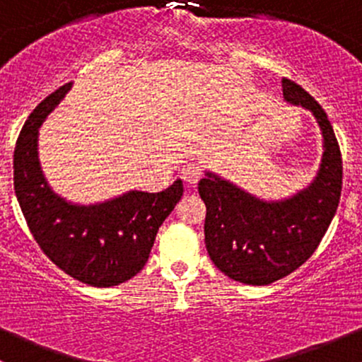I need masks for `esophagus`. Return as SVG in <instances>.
I'll return each instance as SVG.
<instances>
[{"mask_svg": "<svg viewBox=\"0 0 362 362\" xmlns=\"http://www.w3.org/2000/svg\"><path fill=\"white\" fill-rule=\"evenodd\" d=\"M202 177V169H200L199 163H188V165L182 167V180L188 185H197Z\"/></svg>", "mask_w": 362, "mask_h": 362, "instance_id": "1", "label": "esophagus"}]
</instances>
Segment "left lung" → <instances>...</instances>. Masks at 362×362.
<instances>
[{
	"instance_id": "left-lung-1",
	"label": "left lung",
	"mask_w": 362,
	"mask_h": 362,
	"mask_svg": "<svg viewBox=\"0 0 362 362\" xmlns=\"http://www.w3.org/2000/svg\"><path fill=\"white\" fill-rule=\"evenodd\" d=\"M282 94L310 110L322 130L324 153L310 186L267 202L212 173L199 181L209 256L218 270L244 284H272L300 268L315 252L340 202L344 167L326 111L289 78L282 80Z\"/></svg>"
}]
</instances>
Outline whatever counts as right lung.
<instances>
[{"label": "right lung", "mask_w": 362, "mask_h": 362, "mask_svg": "<svg viewBox=\"0 0 362 362\" xmlns=\"http://www.w3.org/2000/svg\"><path fill=\"white\" fill-rule=\"evenodd\" d=\"M71 83L35 107L13 151V188L40 249L83 284L111 288L139 274L160 225L182 197L181 180L160 193L132 192L95 206L69 204L50 189L38 160V129Z\"/></svg>", "instance_id": "add662e5"}]
</instances>
